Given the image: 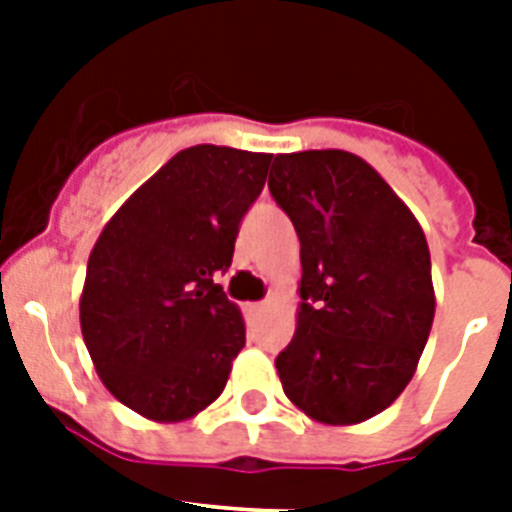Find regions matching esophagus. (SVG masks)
<instances>
[{
  "mask_svg": "<svg viewBox=\"0 0 512 512\" xmlns=\"http://www.w3.org/2000/svg\"><path fill=\"white\" fill-rule=\"evenodd\" d=\"M244 313H247L249 319H255V316H260V313H263V303H247L244 305Z\"/></svg>",
  "mask_w": 512,
  "mask_h": 512,
  "instance_id": "obj_1",
  "label": "esophagus"
}]
</instances>
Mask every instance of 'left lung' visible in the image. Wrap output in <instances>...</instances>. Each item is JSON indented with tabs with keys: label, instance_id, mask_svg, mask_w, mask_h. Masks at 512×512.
I'll use <instances>...</instances> for the list:
<instances>
[{
	"label": "left lung",
	"instance_id": "left-lung-1",
	"mask_svg": "<svg viewBox=\"0 0 512 512\" xmlns=\"http://www.w3.org/2000/svg\"><path fill=\"white\" fill-rule=\"evenodd\" d=\"M268 188L300 236V313L276 356L281 388L327 425H356L409 385L436 297L420 223L348 151L273 159Z\"/></svg>",
	"mask_w": 512,
	"mask_h": 512
}]
</instances>
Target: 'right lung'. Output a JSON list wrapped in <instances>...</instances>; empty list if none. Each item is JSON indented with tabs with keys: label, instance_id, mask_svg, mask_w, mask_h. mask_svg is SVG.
I'll use <instances>...</instances> for the list:
<instances>
[{
	"label": "right lung",
	"instance_id": "add662e5",
	"mask_svg": "<svg viewBox=\"0 0 512 512\" xmlns=\"http://www.w3.org/2000/svg\"><path fill=\"white\" fill-rule=\"evenodd\" d=\"M271 154L193 146L124 201L95 241L79 321L114 398L180 422L223 393L247 342L217 276L265 185Z\"/></svg>",
	"mask_w": 512,
	"mask_h": 512
}]
</instances>
